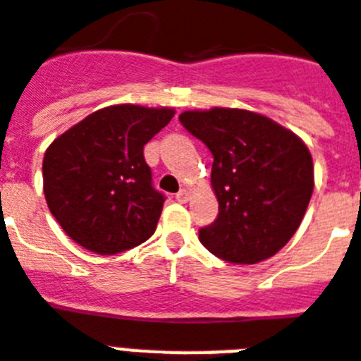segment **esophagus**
Listing matches in <instances>:
<instances>
[{
	"instance_id": "34e87169",
	"label": "esophagus",
	"mask_w": 361,
	"mask_h": 361,
	"mask_svg": "<svg viewBox=\"0 0 361 361\" xmlns=\"http://www.w3.org/2000/svg\"><path fill=\"white\" fill-rule=\"evenodd\" d=\"M189 198H190L189 190H185V189H181L180 192H178V195H176V200L181 202V204H185V202H189Z\"/></svg>"
}]
</instances>
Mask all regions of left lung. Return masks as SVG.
Segmentation results:
<instances>
[{
    "label": "left lung",
    "instance_id": "1",
    "mask_svg": "<svg viewBox=\"0 0 361 361\" xmlns=\"http://www.w3.org/2000/svg\"><path fill=\"white\" fill-rule=\"evenodd\" d=\"M180 122L213 154L219 215L198 231L202 245L237 265H254L282 250L313 192V159L302 139L247 109L185 111Z\"/></svg>",
    "mask_w": 361,
    "mask_h": 361
}]
</instances>
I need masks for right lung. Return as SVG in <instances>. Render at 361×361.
Instances as JSON below:
<instances>
[{"mask_svg":"<svg viewBox=\"0 0 361 361\" xmlns=\"http://www.w3.org/2000/svg\"><path fill=\"white\" fill-rule=\"evenodd\" d=\"M174 113L171 107L111 105L48 146L42 161L44 196L70 239L99 256L150 239L165 196L152 185L142 152Z\"/></svg>","mask_w":361,"mask_h":361,"instance_id":"1","label":"right lung"}]
</instances>
